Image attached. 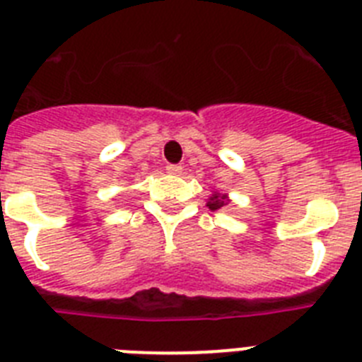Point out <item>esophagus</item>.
I'll return each mask as SVG.
<instances>
[{"mask_svg": "<svg viewBox=\"0 0 362 362\" xmlns=\"http://www.w3.org/2000/svg\"><path fill=\"white\" fill-rule=\"evenodd\" d=\"M166 172L172 175H179L181 172H183V166H179V165H168L166 166Z\"/></svg>", "mask_w": 362, "mask_h": 362, "instance_id": "obj_1", "label": "esophagus"}]
</instances>
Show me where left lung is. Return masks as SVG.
I'll return each mask as SVG.
<instances>
[{"label": "left lung", "mask_w": 362, "mask_h": 362, "mask_svg": "<svg viewBox=\"0 0 362 362\" xmlns=\"http://www.w3.org/2000/svg\"><path fill=\"white\" fill-rule=\"evenodd\" d=\"M228 202H230V199H228L227 194H221L218 192V190H214V192L211 194V197L206 199V206H209L211 211H218V209H221L223 205H227Z\"/></svg>", "instance_id": "1"}]
</instances>
